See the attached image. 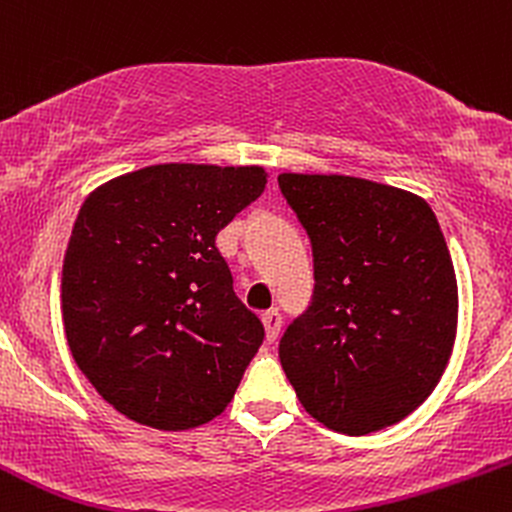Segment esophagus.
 I'll use <instances>...</instances> for the list:
<instances>
[{"label":"esophagus","instance_id":"34e87169","mask_svg":"<svg viewBox=\"0 0 512 512\" xmlns=\"http://www.w3.org/2000/svg\"><path fill=\"white\" fill-rule=\"evenodd\" d=\"M262 322H264V330H267V342H276L281 330V313L279 310H267L262 313Z\"/></svg>","mask_w":512,"mask_h":512}]
</instances>
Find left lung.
<instances>
[{
	"label": "left lung",
	"instance_id": "left-lung-1",
	"mask_svg": "<svg viewBox=\"0 0 512 512\" xmlns=\"http://www.w3.org/2000/svg\"><path fill=\"white\" fill-rule=\"evenodd\" d=\"M308 231L313 303L286 327L279 358L313 419L349 436L397 424L448 366L457 279L421 197L351 175L281 173Z\"/></svg>",
	"mask_w": 512,
	"mask_h": 512
}]
</instances>
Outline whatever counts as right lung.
<instances>
[{
    "instance_id": "obj_1",
    "label": "right lung",
    "mask_w": 512,
    "mask_h": 512,
    "mask_svg": "<svg viewBox=\"0 0 512 512\" xmlns=\"http://www.w3.org/2000/svg\"><path fill=\"white\" fill-rule=\"evenodd\" d=\"M260 166L158 163L86 197L62 267L69 349L105 402L187 431L228 407L264 327L216 233L264 192Z\"/></svg>"
}]
</instances>
